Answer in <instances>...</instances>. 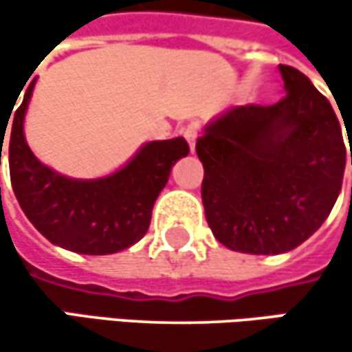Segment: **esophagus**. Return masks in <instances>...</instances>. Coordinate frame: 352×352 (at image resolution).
<instances>
[{
	"mask_svg": "<svg viewBox=\"0 0 352 352\" xmlns=\"http://www.w3.org/2000/svg\"><path fill=\"white\" fill-rule=\"evenodd\" d=\"M197 134H199V124H197V122H191V124H187V126L183 128V136L187 138L191 151L195 148V138H197Z\"/></svg>",
	"mask_w": 352,
	"mask_h": 352,
	"instance_id": "1",
	"label": "esophagus"
}]
</instances>
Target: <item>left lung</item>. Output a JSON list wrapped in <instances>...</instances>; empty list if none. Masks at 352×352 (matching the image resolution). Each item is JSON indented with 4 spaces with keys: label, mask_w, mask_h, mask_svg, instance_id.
Returning a JSON list of instances; mask_svg holds the SVG:
<instances>
[{
    "label": "left lung",
    "mask_w": 352,
    "mask_h": 352,
    "mask_svg": "<svg viewBox=\"0 0 352 352\" xmlns=\"http://www.w3.org/2000/svg\"><path fill=\"white\" fill-rule=\"evenodd\" d=\"M279 71L283 100L232 107L195 142L208 226L239 252L279 254L302 245L342 187L346 148L334 109L304 73L289 65ZM344 128L351 140L352 124Z\"/></svg>",
    "instance_id": "left-lung-1"
}]
</instances>
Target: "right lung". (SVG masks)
<instances>
[{
  "label": "right lung",
  "instance_id": "add662e5",
  "mask_svg": "<svg viewBox=\"0 0 352 352\" xmlns=\"http://www.w3.org/2000/svg\"><path fill=\"white\" fill-rule=\"evenodd\" d=\"M34 83L14 116L10 113L12 132L6 130L8 124L0 126V163L8 134L12 187L28 220L52 245L73 252L111 254L138 243L151 226L155 199L171 167L189 155L185 138L148 142L124 169L104 179H69L44 167L26 144L24 113Z\"/></svg>",
  "mask_w": 352,
  "mask_h": 352
}]
</instances>
